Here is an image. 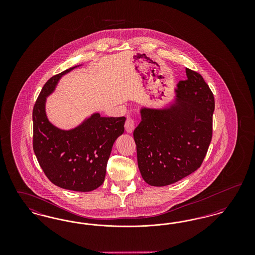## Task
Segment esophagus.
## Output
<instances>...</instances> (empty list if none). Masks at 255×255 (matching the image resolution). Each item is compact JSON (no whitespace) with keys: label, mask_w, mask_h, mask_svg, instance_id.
Listing matches in <instances>:
<instances>
[{"label":"esophagus","mask_w":255,"mask_h":255,"mask_svg":"<svg viewBox=\"0 0 255 255\" xmlns=\"http://www.w3.org/2000/svg\"><path fill=\"white\" fill-rule=\"evenodd\" d=\"M134 121H133V119H131V118H128L127 120H126V122H125V125H124V127H125V131L127 132V133H131L133 131V129H134Z\"/></svg>","instance_id":"34e87169"}]
</instances>
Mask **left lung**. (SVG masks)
Here are the masks:
<instances>
[{
    "label": "left lung",
    "mask_w": 255,
    "mask_h": 255,
    "mask_svg": "<svg viewBox=\"0 0 255 255\" xmlns=\"http://www.w3.org/2000/svg\"><path fill=\"white\" fill-rule=\"evenodd\" d=\"M187 79L163 108L141 107L133 131L137 165L153 186L179 182L198 169L212 137L214 97L200 73L185 69Z\"/></svg>",
    "instance_id": "1"
}]
</instances>
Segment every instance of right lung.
Here are the masks:
<instances>
[{"label":"right lung","instance_id":"right-lung-1","mask_svg":"<svg viewBox=\"0 0 255 255\" xmlns=\"http://www.w3.org/2000/svg\"><path fill=\"white\" fill-rule=\"evenodd\" d=\"M79 66L52 76L43 87L32 113L33 150L50 182L64 189L89 192L104 182L112 148L124 132L126 119L104 118L94 113L69 130L49 122L47 97L55 91L65 74Z\"/></svg>","mask_w":255,"mask_h":255}]
</instances>
